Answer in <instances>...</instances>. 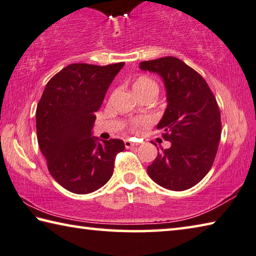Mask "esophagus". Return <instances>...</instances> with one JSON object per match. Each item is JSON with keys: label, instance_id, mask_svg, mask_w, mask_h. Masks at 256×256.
Listing matches in <instances>:
<instances>
[{"label": "esophagus", "instance_id": "esophagus-1", "mask_svg": "<svg viewBox=\"0 0 256 256\" xmlns=\"http://www.w3.org/2000/svg\"><path fill=\"white\" fill-rule=\"evenodd\" d=\"M124 146H126V148H132V147H136L137 144L136 142H130V140H124Z\"/></svg>", "mask_w": 256, "mask_h": 256}]
</instances>
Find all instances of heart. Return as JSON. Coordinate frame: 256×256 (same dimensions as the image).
Listing matches in <instances>:
<instances>
[{
  "label": "heart",
  "instance_id": "b5f03b06",
  "mask_svg": "<svg viewBox=\"0 0 256 256\" xmlns=\"http://www.w3.org/2000/svg\"><path fill=\"white\" fill-rule=\"evenodd\" d=\"M148 88H158V85H156V83L153 80L147 78V76H140V78L135 80V83H134V90H135V93L145 91V90H148ZM148 121L150 119L147 118L137 119L132 124V128L136 129L137 127H140V126L146 124Z\"/></svg>",
  "mask_w": 256,
  "mask_h": 256
}]
</instances>
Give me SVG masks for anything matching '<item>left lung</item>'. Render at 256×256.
<instances>
[{
	"label": "left lung",
	"instance_id": "8db88e82",
	"mask_svg": "<svg viewBox=\"0 0 256 256\" xmlns=\"http://www.w3.org/2000/svg\"><path fill=\"white\" fill-rule=\"evenodd\" d=\"M140 68L163 78L168 106L158 129L171 142L147 173L168 190L190 189L210 171L218 150L222 121L216 98L202 76L176 57L142 62Z\"/></svg>",
	"mask_w": 256,
	"mask_h": 256
}]
</instances>
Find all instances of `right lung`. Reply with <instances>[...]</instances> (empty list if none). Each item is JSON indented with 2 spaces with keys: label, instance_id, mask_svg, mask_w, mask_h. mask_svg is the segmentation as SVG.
<instances>
[{
  "label": "right lung",
  "instance_id": "right-lung-1",
  "mask_svg": "<svg viewBox=\"0 0 256 256\" xmlns=\"http://www.w3.org/2000/svg\"><path fill=\"white\" fill-rule=\"evenodd\" d=\"M124 62L70 64L49 80L36 110L39 148L57 183L76 194L100 189L114 174L120 140L92 136L96 112Z\"/></svg>",
  "mask_w": 256,
  "mask_h": 256
}]
</instances>
